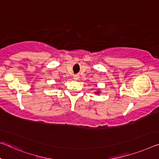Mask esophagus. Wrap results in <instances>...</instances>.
I'll return each mask as SVG.
<instances>
[{
	"mask_svg": "<svg viewBox=\"0 0 159 159\" xmlns=\"http://www.w3.org/2000/svg\"><path fill=\"white\" fill-rule=\"evenodd\" d=\"M78 78H79V77H78V75H75V76H74V79L75 80H77L78 79Z\"/></svg>",
	"mask_w": 159,
	"mask_h": 159,
	"instance_id": "esophagus-1",
	"label": "esophagus"
}]
</instances>
